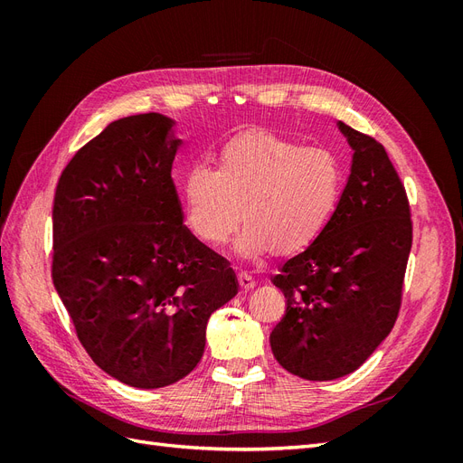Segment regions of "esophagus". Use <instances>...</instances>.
I'll list each match as a JSON object with an SVG mask.
<instances>
[{"label":"esophagus","instance_id":"obj_1","mask_svg":"<svg viewBox=\"0 0 463 463\" xmlns=\"http://www.w3.org/2000/svg\"><path fill=\"white\" fill-rule=\"evenodd\" d=\"M237 282H240V288H241L243 291H249V289L255 288V279L250 278L249 274H245V272L237 274Z\"/></svg>","mask_w":463,"mask_h":463}]
</instances>
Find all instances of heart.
Returning <instances> with one entry per match:
<instances>
[{
	"label": "heart",
	"mask_w": 463,
	"mask_h": 463,
	"mask_svg": "<svg viewBox=\"0 0 463 463\" xmlns=\"http://www.w3.org/2000/svg\"><path fill=\"white\" fill-rule=\"evenodd\" d=\"M342 185V165L330 150L247 131L220 146L216 170L191 162L181 174L179 194L185 228L199 243L226 245L243 216L241 255H296L326 230Z\"/></svg>",
	"instance_id": "1"
}]
</instances>
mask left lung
<instances>
[{"instance_id": "1", "label": "left lung", "mask_w": 463, "mask_h": 463, "mask_svg": "<svg viewBox=\"0 0 463 463\" xmlns=\"http://www.w3.org/2000/svg\"><path fill=\"white\" fill-rule=\"evenodd\" d=\"M354 164L340 203L318 240L272 278L288 299L270 334L279 365L307 381L359 369L402 307L411 250V213L384 146L340 121Z\"/></svg>"}]
</instances>
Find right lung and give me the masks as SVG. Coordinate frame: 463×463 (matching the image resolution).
<instances>
[{"instance_id": "right-lung-1", "label": "right lung", "mask_w": 463, "mask_h": 463, "mask_svg": "<svg viewBox=\"0 0 463 463\" xmlns=\"http://www.w3.org/2000/svg\"><path fill=\"white\" fill-rule=\"evenodd\" d=\"M172 125L160 114L109 123L65 165L52 213V279L79 342L146 390L197 367L210 315L237 293L230 262L184 226Z\"/></svg>"}]
</instances>
